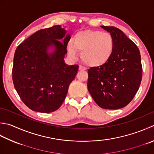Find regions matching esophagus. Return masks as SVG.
<instances>
[{
    "mask_svg": "<svg viewBox=\"0 0 154 154\" xmlns=\"http://www.w3.org/2000/svg\"><path fill=\"white\" fill-rule=\"evenodd\" d=\"M79 71H85V70H86V67H83V65H79Z\"/></svg>",
    "mask_w": 154,
    "mask_h": 154,
    "instance_id": "obj_1",
    "label": "esophagus"
}]
</instances>
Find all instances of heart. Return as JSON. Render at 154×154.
Returning a JSON list of instances; mask_svg holds the SVG:
<instances>
[{"label": "heart", "mask_w": 154, "mask_h": 154, "mask_svg": "<svg viewBox=\"0 0 154 154\" xmlns=\"http://www.w3.org/2000/svg\"><path fill=\"white\" fill-rule=\"evenodd\" d=\"M69 56L76 59L78 51H81V58L87 65L100 66L110 59L114 49V41L109 32L95 30H85L77 32L73 43L67 45Z\"/></svg>", "instance_id": "heart-1"}]
</instances>
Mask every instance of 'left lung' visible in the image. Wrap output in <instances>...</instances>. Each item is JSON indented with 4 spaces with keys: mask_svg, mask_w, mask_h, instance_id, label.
Returning a JSON list of instances; mask_svg holds the SVG:
<instances>
[{
    "mask_svg": "<svg viewBox=\"0 0 154 154\" xmlns=\"http://www.w3.org/2000/svg\"><path fill=\"white\" fill-rule=\"evenodd\" d=\"M101 27L113 37L114 49L105 64L89 69L87 88L99 107L117 109L129 104L139 89L142 78L140 52L118 28Z\"/></svg>",
    "mask_w": 154,
    "mask_h": 154,
    "instance_id": "left-lung-1",
    "label": "left lung"
}]
</instances>
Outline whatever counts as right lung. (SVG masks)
Here are the masks:
<instances>
[{"mask_svg":"<svg viewBox=\"0 0 154 154\" xmlns=\"http://www.w3.org/2000/svg\"><path fill=\"white\" fill-rule=\"evenodd\" d=\"M66 32L61 25L39 30L15 51L12 72L14 88L32 111L48 113L58 109L77 73L79 66L65 63L70 40ZM51 47L54 51L49 53Z\"/></svg>","mask_w":154,"mask_h":154,"instance_id":"right-lung-1","label":"right lung"}]
</instances>
